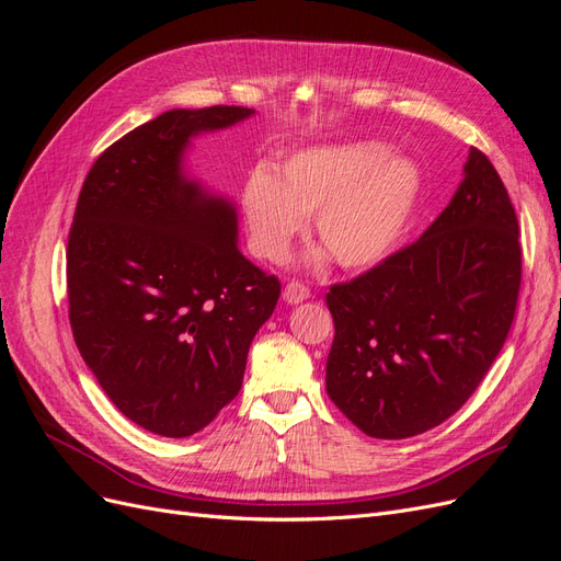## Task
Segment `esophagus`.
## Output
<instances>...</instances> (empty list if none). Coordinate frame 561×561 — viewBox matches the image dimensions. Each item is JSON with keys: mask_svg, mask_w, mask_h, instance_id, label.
<instances>
[{"mask_svg": "<svg viewBox=\"0 0 561 561\" xmlns=\"http://www.w3.org/2000/svg\"><path fill=\"white\" fill-rule=\"evenodd\" d=\"M311 297V293H309V287L304 285V283H299V280H290L285 285V290H283V301L285 304H301V301H307Z\"/></svg>", "mask_w": 561, "mask_h": 561, "instance_id": "obj_1", "label": "esophagus"}]
</instances>
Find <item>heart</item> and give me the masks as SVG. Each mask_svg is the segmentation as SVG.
<instances>
[{
	"mask_svg": "<svg viewBox=\"0 0 561 561\" xmlns=\"http://www.w3.org/2000/svg\"><path fill=\"white\" fill-rule=\"evenodd\" d=\"M419 165L377 140L313 145L295 151L278 178L254 168L243 186V215L257 257L278 262L313 215V236L344 271L393 257L419 206ZM325 257L320 248L311 262Z\"/></svg>",
	"mask_w": 561,
	"mask_h": 561,
	"instance_id": "heart-1",
	"label": "heart"
}]
</instances>
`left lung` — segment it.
<instances>
[{
	"instance_id": "left-lung-1",
	"label": "left lung",
	"mask_w": 561,
	"mask_h": 561,
	"mask_svg": "<svg viewBox=\"0 0 561 561\" xmlns=\"http://www.w3.org/2000/svg\"><path fill=\"white\" fill-rule=\"evenodd\" d=\"M519 280L511 196L470 147L461 184L421 239L330 287L328 396L369 437L404 439L439 426L496 360Z\"/></svg>"
}]
</instances>
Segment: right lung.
Listing matches in <instances>:
<instances>
[{"label":"right lung","mask_w":561,"mask_h":561,"mask_svg":"<svg viewBox=\"0 0 561 561\" xmlns=\"http://www.w3.org/2000/svg\"><path fill=\"white\" fill-rule=\"evenodd\" d=\"M248 107L171 110L98 157L67 241L70 325L83 363L133 423L163 437L206 428L239 396L254 334L280 297L239 250L233 201L190 178L196 135Z\"/></svg>","instance_id":"obj_1"}]
</instances>
